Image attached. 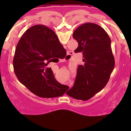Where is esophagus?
<instances>
[{
    "instance_id": "1",
    "label": "esophagus",
    "mask_w": 131,
    "mask_h": 131,
    "mask_svg": "<svg viewBox=\"0 0 131 131\" xmlns=\"http://www.w3.org/2000/svg\"><path fill=\"white\" fill-rule=\"evenodd\" d=\"M70 52H69V53H68V55H67V58H66V60H67V59H68V57H69V56H71V53H70Z\"/></svg>"
}]
</instances>
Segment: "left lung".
I'll use <instances>...</instances> for the list:
<instances>
[{
	"label": "left lung",
	"instance_id": "obj_1",
	"mask_svg": "<svg viewBox=\"0 0 131 131\" xmlns=\"http://www.w3.org/2000/svg\"><path fill=\"white\" fill-rule=\"evenodd\" d=\"M73 37L79 44L75 52H82L83 63L78 66L74 85L67 94L87 100L104 88L114 69L111 39L102 27L93 23L80 25Z\"/></svg>",
	"mask_w": 131,
	"mask_h": 131
}]
</instances>
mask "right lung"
Wrapping results in <instances>:
<instances>
[{"instance_id": "1", "label": "right lung", "mask_w": 131, "mask_h": 131, "mask_svg": "<svg viewBox=\"0 0 131 131\" xmlns=\"http://www.w3.org/2000/svg\"><path fill=\"white\" fill-rule=\"evenodd\" d=\"M66 51L53 30L35 25L25 31L16 46L13 66L21 83L42 98L62 96L69 89L56 80L48 63Z\"/></svg>"}]
</instances>
